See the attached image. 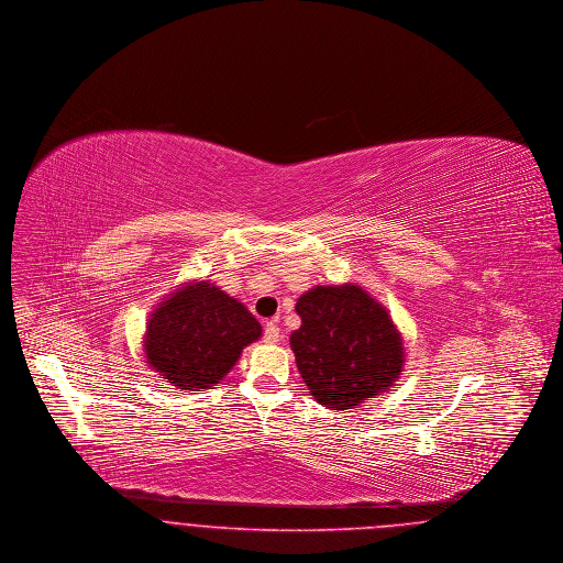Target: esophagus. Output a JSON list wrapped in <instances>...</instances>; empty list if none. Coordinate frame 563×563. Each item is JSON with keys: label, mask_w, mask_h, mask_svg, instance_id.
<instances>
[{"label": "esophagus", "mask_w": 563, "mask_h": 563, "mask_svg": "<svg viewBox=\"0 0 563 563\" xmlns=\"http://www.w3.org/2000/svg\"><path fill=\"white\" fill-rule=\"evenodd\" d=\"M278 338H280V328H278V323H276V321H267L264 330V342H267V344H274V342H278Z\"/></svg>", "instance_id": "1"}]
</instances>
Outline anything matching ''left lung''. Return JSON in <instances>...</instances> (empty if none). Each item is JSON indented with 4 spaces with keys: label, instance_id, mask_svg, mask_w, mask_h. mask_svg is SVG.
<instances>
[{
    "label": "left lung",
    "instance_id": "obj_1",
    "mask_svg": "<svg viewBox=\"0 0 563 563\" xmlns=\"http://www.w3.org/2000/svg\"><path fill=\"white\" fill-rule=\"evenodd\" d=\"M291 333L299 374L310 396L331 410L357 408L385 394L401 374L404 344L387 308L360 285L314 287L296 303Z\"/></svg>",
    "mask_w": 563,
    "mask_h": 563
}]
</instances>
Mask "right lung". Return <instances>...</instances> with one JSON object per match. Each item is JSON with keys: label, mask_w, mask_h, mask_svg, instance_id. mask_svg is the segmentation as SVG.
<instances>
[{"label": "right lung", "mask_w": 563, "mask_h": 563, "mask_svg": "<svg viewBox=\"0 0 563 563\" xmlns=\"http://www.w3.org/2000/svg\"><path fill=\"white\" fill-rule=\"evenodd\" d=\"M262 338L249 308L199 280L169 294L151 314L144 335L146 364L176 389H212Z\"/></svg>", "instance_id": "1"}]
</instances>
